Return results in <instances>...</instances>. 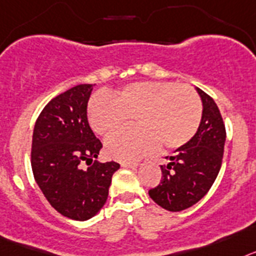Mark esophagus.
<instances>
[{
  "label": "esophagus",
  "instance_id": "1",
  "mask_svg": "<svg viewBox=\"0 0 256 256\" xmlns=\"http://www.w3.org/2000/svg\"><path fill=\"white\" fill-rule=\"evenodd\" d=\"M122 168H136L139 166L138 162H122L121 164Z\"/></svg>",
  "mask_w": 256,
  "mask_h": 256
}]
</instances>
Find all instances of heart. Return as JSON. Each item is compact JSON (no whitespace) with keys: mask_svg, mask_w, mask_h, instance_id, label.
Returning a JSON list of instances; mask_svg holds the SVG:
<instances>
[{"mask_svg":"<svg viewBox=\"0 0 256 256\" xmlns=\"http://www.w3.org/2000/svg\"><path fill=\"white\" fill-rule=\"evenodd\" d=\"M90 126L108 135L135 118L139 128L120 130L106 140V153L118 161H136L160 144L175 150L198 128L202 103L192 88L171 81L134 82L112 96L98 94L88 106Z\"/></svg>","mask_w":256,"mask_h":256,"instance_id":"heart-1","label":"heart"}]
</instances>
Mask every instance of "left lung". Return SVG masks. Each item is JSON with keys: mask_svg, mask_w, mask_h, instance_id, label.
I'll use <instances>...</instances> for the list:
<instances>
[{"mask_svg": "<svg viewBox=\"0 0 256 256\" xmlns=\"http://www.w3.org/2000/svg\"><path fill=\"white\" fill-rule=\"evenodd\" d=\"M202 102V117L196 134L161 166L162 179L150 197L168 211L190 208L208 192L222 166L226 128L216 103L196 88Z\"/></svg>", "mask_w": 256, "mask_h": 256, "instance_id": "obj_1", "label": "left lung"}]
</instances>
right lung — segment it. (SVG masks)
<instances>
[{
    "mask_svg": "<svg viewBox=\"0 0 256 256\" xmlns=\"http://www.w3.org/2000/svg\"><path fill=\"white\" fill-rule=\"evenodd\" d=\"M82 84L51 99L36 121L32 138L34 180L50 205L63 216L88 220L108 198L117 162L102 164V146L88 121V102L92 91ZM90 166L82 168L83 162Z\"/></svg>",
    "mask_w": 256,
    "mask_h": 256,
    "instance_id": "1",
    "label": "right lung"
}]
</instances>
